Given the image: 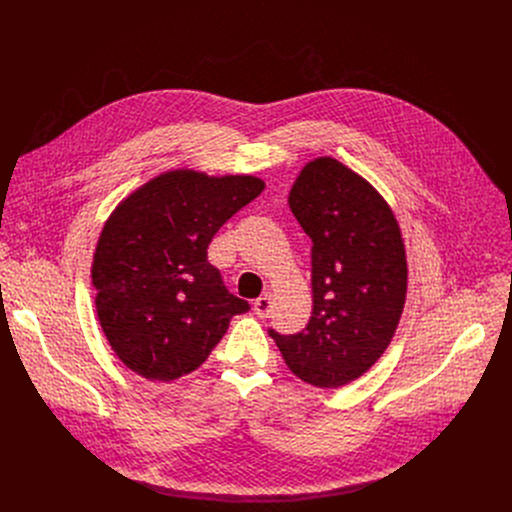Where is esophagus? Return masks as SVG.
<instances>
[{
	"mask_svg": "<svg viewBox=\"0 0 512 512\" xmlns=\"http://www.w3.org/2000/svg\"><path fill=\"white\" fill-rule=\"evenodd\" d=\"M271 294H263L261 298H257L255 300V304H253V310H255V314H257V318H267L269 316V312H271Z\"/></svg>",
	"mask_w": 512,
	"mask_h": 512,
	"instance_id": "obj_1",
	"label": "esophagus"
}]
</instances>
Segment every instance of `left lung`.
Here are the masks:
<instances>
[{"mask_svg":"<svg viewBox=\"0 0 512 512\" xmlns=\"http://www.w3.org/2000/svg\"><path fill=\"white\" fill-rule=\"evenodd\" d=\"M289 208L314 243V308L300 334L269 336L296 377L338 389L367 373L395 336L407 296L401 229L377 188L328 156L302 168Z\"/></svg>","mask_w":512,"mask_h":512,"instance_id":"obj_1","label":"left lung"}]
</instances>
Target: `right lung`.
<instances>
[{"label":"right lung","instance_id":"obj_1","mask_svg":"<svg viewBox=\"0 0 512 512\" xmlns=\"http://www.w3.org/2000/svg\"><path fill=\"white\" fill-rule=\"evenodd\" d=\"M257 176L168 170L109 214L93 255L97 318L113 352L135 375L170 383L221 342L249 304L208 263V243L257 198Z\"/></svg>","mask_w":512,"mask_h":512}]
</instances>
